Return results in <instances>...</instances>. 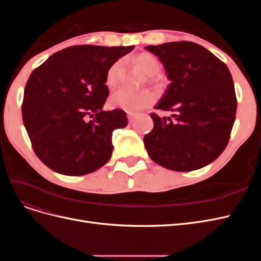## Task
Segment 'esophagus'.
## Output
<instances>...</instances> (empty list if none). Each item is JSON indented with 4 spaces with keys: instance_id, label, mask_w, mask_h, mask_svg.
Returning a JSON list of instances; mask_svg holds the SVG:
<instances>
[{
    "instance_id": "34e87169",
    "label": "esophagus",
    "mask_w": 261,
    "mask_h": 261,
    "mask_svg": "<svg viewBox=\"0 0 261 261\" xmlns=\"http://www.w3.org/2000/svg\"><path fill=\"white\" fill-rule=\"evenodd\" d=\"M127 118H128V122H129V123H133L134 120H135V115L128 113V114H127Z\"/></svg>"
}]
</instances>
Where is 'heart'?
Instances as JSON below:
<instances>
[{
    "label": "heart",
    "instance_id": "1",
    "mask_svg": "<svg viewBox=\"0 0 261 261\" xmlns=\"http://www.w3.org/2000/svg\"><path fill=\"white\" fill-rule=\"evenodd\" d=\"M135 62L148 76H154L159 73L160 62L152 54L141 53L137 55ZM123 73L124 61L118 60L114 62L107 72L106 85L109 88H114L120 83ZM154 100V94L150 91L133 92L127 89H120L111 94L109 99V106L112 109H120L125 112L134 114L152 105Z\"/></svg>",
    "mask_w": 261,
    "mask_h": 261
}]
</instances>
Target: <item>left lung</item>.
<instances>
[{"label": "left lung", "instance_id": "left-lung-1", "mask_svg": "<svg viewBox=\"0 0 261 261\" xmlns=\"http://www.w3.org/2000/svg\"><path fill=\"white\" fill-rule=\"evenodd\" d=\"M163 64L171 84L150 114L153 128L144 137L151 160L177 172L201 169L223 152L235 121L234 83L227 66L203 46L189 42L147 45Z\"/></svg>", "mask_w": 261, "mask_h": 261}]
</instances>
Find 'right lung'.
Returning a JSON list of instances; mask_svg holds the SVG:
<instances>
[{
	"label": "right lung",
	"instance_id": "right-lung-1",
	"mask_svg": "<svg viewBox=\"0 0 261 261\" xmlns=\"http://www.w3.org/2000/svg\"><path fill=\"white\" fill-rule=\"evenodd\" d=\"M129 46L75 45L52 54L31 73L22 121L34 151L52 171L89 174L110 160L112 133L127 126L123 110L103 111L108 69ZM93 117L87 121L86 117Z\"/></svg>",
	"mask_w": 261,
	"mask_h": 261
}]
</instances>
